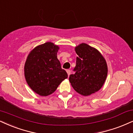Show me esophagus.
I'll list each match as a JSON object with an SVG mask.
<instances>
[{
	"label": "esophagus",
	"instance_id": "1",
	"mask_svg": "<svg viewBox=\"0 0 133 133\" xmlns=\"http://www.w3.org/2000/svg\"><path fill=\"white\" fill-rule=\"evenodd\" d=\"M66 72H67V73H68V76H69L71 74V70H66Z\"/></svg>",
	"mask_w": 133,
	"mask_h": 133
}]
</instances>
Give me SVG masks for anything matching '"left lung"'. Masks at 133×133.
<instances>
[{"label":"left lung","mask_w":133,"mask_h":133,"mask_svg":"<svg viewBox=\"0 0 133 133\" xmlns=\"http://www.w3.org/2000/svg\"><path fill=\"white\" fill-rule=\"evenodd\" d=\"M77 55L75 73L69 81L73 89L83 96H89L102 87L107 76L105 60L97 49L83 43L75 48Z\"/></svg>","instance_id":"8db88e82"}]
</instances>
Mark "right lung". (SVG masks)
Returning a JSON list of instances; mask_svg holds the SVG:
<instances>
[{
  "instance_id": "1",
  "label": "right lung",
  "mask_w": 133,
  "mask_h": 133,
  "mask_svg": "<svg viewBox=\"0 0 133 133\" xmlns=\"http://www.w3.org/2000/svg\"><path fill=\"white\" fill-rule=\"evenodd\" d=\"M58 49L52 42H46L35 47L26 61L24 76L28 84L41 96L52 94L62 81L68 78L57 58Z\"/></svg>"
}]
</instances>
